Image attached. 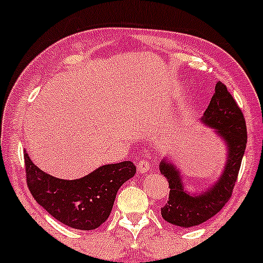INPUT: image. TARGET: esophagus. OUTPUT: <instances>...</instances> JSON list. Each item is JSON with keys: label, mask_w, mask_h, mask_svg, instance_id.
I'll return each instance as SVG.
<instances>
[{"label": "esophagus", "mask_w": 263, "mask_h": 263, "mask_svg": "<svg viewBox=\"0 0 263 263\" xmlns=\"http://www.w3.org/2000/svg\"><path fill=\"white\" fill-rule=\"evenodd\" d=\"M151 170V162L148 160H141L140 162L137 163V171L140 174H146Z\"/></svg>", "instance_id": "obj_1"}]
</instances>
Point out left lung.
Wrapping results in <instances>:
<instances>
[{
    "instance_id": "obj_1",
    "label": "left lung",
    "mask_w": 263,
    "mask_h": 263,
    "mask_svg": "<svg viewBox=\"0 0 263 263\" xmlns=\"http://www.w3.org/2000/svg\"><path fill=\"white\" fill-rule=\"evenodd\" d=\"M206 126L215 128L227 146V160L216 183L207 191L191 195L183 189L180 171L171 161H161L160 171L168 181V201L161 209L163 220L175 226L189 229L210 220L222 210L232 196L242 157L247 143L246 121L232 95L218 81L211 102L201 118Z\"/></svg>"
}]
</instances>
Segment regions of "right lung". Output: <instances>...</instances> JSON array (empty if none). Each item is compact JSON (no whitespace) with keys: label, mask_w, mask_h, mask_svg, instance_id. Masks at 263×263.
<instances>
[{"label":"right lung","mask_w":263,"mask_h":263,"mask_svg":"<svg viewBox=\"0 0 263 263\" xmlns=\"http://www.w3.org/2000/svg\"><path fill=\"white\" fill-rule=\"evenodd\" d=\"M26 178L30 192L53 218L76 230L89 231L108 218L120 187L134 177L131 161L103 164L77 178L61 180L43 172L25 152Z\"/></svg>","instance_id":"obj_1"}]
</instances>
